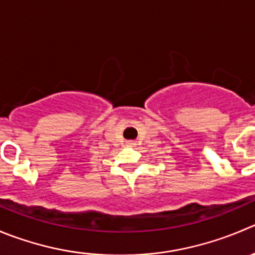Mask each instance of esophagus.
<instances>
[{"mask_svg": "<svg viewBox=\"0 0 255 255\" xmlns=\"http://www.w3.org/2000/svg\"><path fill=\"white\" fill-rule=\"evenodd\" d=\"M128 145H129V146H132V145H134V141H129L128 142Z\"/></svg>", "mask_w": 255, "mask_h": 255, "instance_id": "obj_1", "label": "esophagus"}]
</instances>
